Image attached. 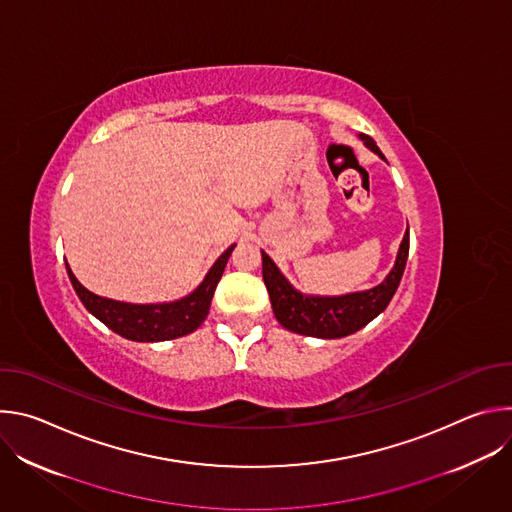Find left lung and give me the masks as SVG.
<instances>
[{
  "instance_id": "obj_1",
  "label": "left lung",
  "mask_w": 512,
  "mask_h": 512,
  "mask_svg": "<svg viewBox=\"0 0 512 512\" xmlns=\"http://www.w3.org/2000/svg\"><path fill=\"white\" fill-rule=\"evenodd\" d=\"M369 150L385 160L383 152L377 148L373 137L360 133ZM409 255V227L399 245L395 267L389 271L383 283L373 289L356 291V294L322 298V296H304L302 291L291 287V283L281 275L271 257L261 251L263 257V281L269 291V300L277 322L289 332L314 336V338H342L354 334L356 330L375 320L391 302L399 281L405 271Z\"/></svg>"
}]
</instances>
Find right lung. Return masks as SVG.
<instances>
[{
	"instance_id": "right-lung-1",
	"label": "right lung",
	"mask_w": 512,
	"mask_h": 512,
	"mask_svg": "<svg viewBox=\"0 0 512 512\" xmlns=\"http://www.w3.org/2000/svg\"><path fill=\"white\" fill-rule=\"evenodd\" d=\"M235 245H231L221 257L214 261L202 283L192 291L190 296L170 302V304H125L95 296L93 291L83 287L75 273L70 271L66 263L68 279L75 287L83 306L101 320L107 328L117 332L119 336L135 342H162L186 336L194 332L208 316L214 289L223 277L227 261L233 253Z\"/></svg>"
}]
</instances>
